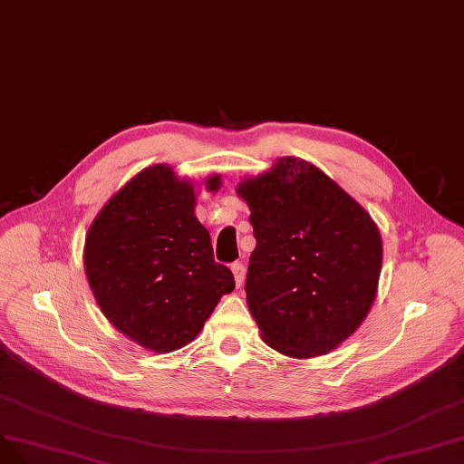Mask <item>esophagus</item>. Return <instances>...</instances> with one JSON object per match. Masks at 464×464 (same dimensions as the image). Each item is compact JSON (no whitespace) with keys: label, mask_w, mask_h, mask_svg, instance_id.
<instances>
[{"label":"esophagus","mask_w":464,"mask_h":464,"mask_svg":"<svg viewBox=\"0 0 464 464\" xmlns=\"http://www.w3.org/2000/svg\"><path fill=\"white\" fill-rule=\"evenodd\" d=\"M231 272H233V276H235L237 287H241V285H243V279H245V266H243L241 262H235V264L231 266Z\"/></svg>","instance_id":"34e87169"}]
</instances>
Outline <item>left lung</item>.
<instances>
[{"label": "left lung", "mask_w": 464, "mask_h": 464, "mask_svg": "<svg viewBox=\"0 0 464 464\" xmlns=\"http://www.w3.org/2000/svg\"><path fill=\"white\" fill-rule=\"evenodd\" d=\"M256 248L246 303L266 345L293 358L327 354L351 337L376 298L382 235L364 208L322 169L279 158L238 183Z\"/></svg>", "instance_id": "8db88e82"}]
</instances>
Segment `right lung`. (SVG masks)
<instances>
[{
	"label": "right lung",
	"mask_w": 464,
	"mask_h": 464,
	"mask_svg": "<svg viewBox=\"0 0 464 464\" xmlns=\"http://www.w3.org/2000/svg\"><path fill=\"white\" fill-rule=\"evenodd\" d=\"M204 185L218 190L219 175ZM194 198L190 181L156 163L113 194L84 241V272L102 314L154 353L188 345L235 289L229 267L214 262Z\"/></svg>",
	"instance_id": "obj_1"
}]
</instances>
